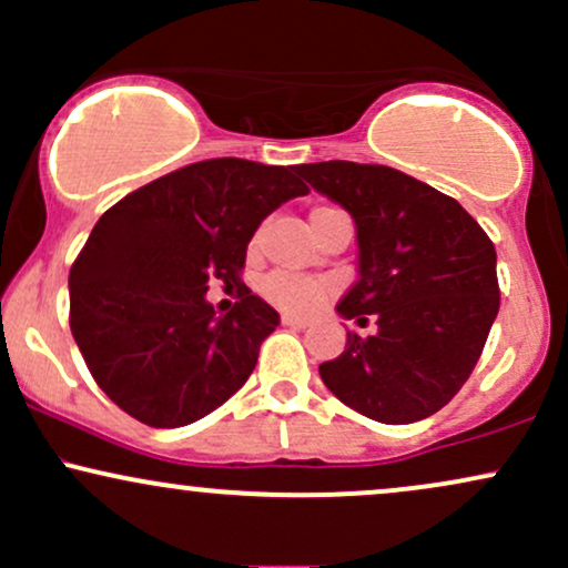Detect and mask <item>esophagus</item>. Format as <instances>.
Here are the masks:
<instances>
[{"mask_svg": "<svg viewBox=\"0 0 568 568\" xmlns=\"http://www.w3.org/2000/svg\"><path fill=\"white\" fill-rule=\"evenodd\" d=\"M283 325H291V328H310V321L306 317H296V315H288V312H283Z\"/></svg>", "mask_w": 568, "mask_h": 568, "instance_id": "34e87169", "label": "esophagus"}]
</instances>
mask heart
Returning <instances> with one entry per match:
<instances>
[{
	"instance_id": "1",
	"label": "heart",
	"mask_w": 568,
	"mask_h": 568,
	"mask_svg": "<svg viewBox=\"0 0 568 568\" xmlns=\"http://www.w3.org/2000/svg\"><path fill=\"white\" fill-rule=\"evenodd\" d=\"M262 291L272 304L280 306V310L298 312V315L315 312L317 306L325 302V296H328V288H325L321 280L291 275V272H272V275L264 280Z\"/></svg>"
}]
</instances>
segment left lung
I'll return each mask as SVG.
<instances>
[{
    "label": "left lung",
    "mask_w": 568,
    "mask_h": 568,
    "mask_svg": "<svg viewBox=\"0 0 568 568\" xmlns=\"http://www.w3.org/2000/svg\"><path fill=\"white\" fill-rule=\"evenodd\" d=\"M298 173L355 221L361 277L338 315L379 325L347 331L321 379L382 425L427 419L470 379L499 312L494 243L454 197L395 168L331 160Z\"/></svg>",
    "instance_id": "1"
}]
</instances>
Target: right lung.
<instances>
[{"label":"right lung","instance_id":"right-lung-1","mask_svg":"<svg viewBox=\"0 0 568 568\" xmlns=\"http://www.w3.org/2000/svg\"><path fill=\"white\" fill-rule=\"evenodd\" d=\"M310 192L296 165L219 158L109 207L69 272V325L98 387L149 427H184L230 400L280 315L240 280L253 232ZM239 291L226 316L206 285Z\"/></svg>","mask_w":568,"mask_h":568}]
</instances>
